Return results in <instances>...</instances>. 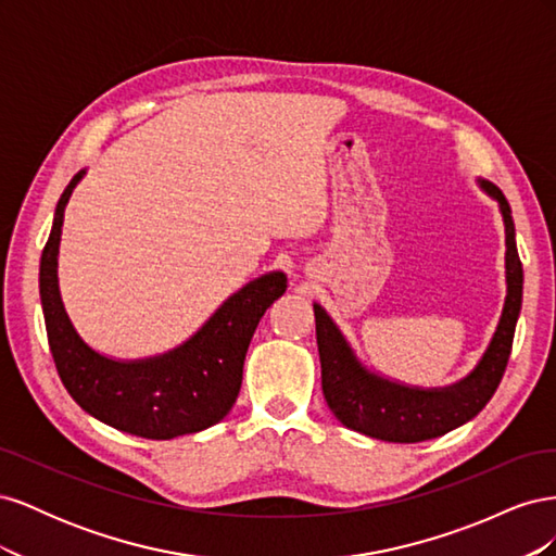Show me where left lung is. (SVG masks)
Here are the masks:
<instances>
[{
	"mask_svg": "<svg viewBox=\"0 0 556 556\" xmlns=\"http://www.w3.org/2000/svg\"><path fill=\"white\" fill-rule=\"evenodd\" d=\"M480 188L498 201L506 225V282L508 294L498 327L482 359L464 380L450 387H408L392 382L368 368L355 357L341 329L333 325L327 311L313 304L319 364H323V392L327 406L341 422L371 439L387 443H419L462 427L476 417L496 392L506 374L513 350L515 325L521 308V262L515 243V223L508 199L490 180H478Z\"/></svg>",
	"mask_w": 556,
	"mask_h": 556,
	"instance_id": "obj_1",
	"label": "left lung"
}]
</instances>
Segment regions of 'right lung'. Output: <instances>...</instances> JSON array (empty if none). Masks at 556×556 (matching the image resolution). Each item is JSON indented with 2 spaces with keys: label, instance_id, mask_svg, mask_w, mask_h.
<instances>
[{
  "label": "right lung",
  "instance_id": "1",
  "mask_svg": "<svg viewBox=\"0 0 556 556\" xmlns=\"http://www.w3.org/2000/svg\"><path fill=\"white\" fill-rule=\"evenodd\" d=\"M83 176L86 172H78L58 201L39 268L48 345L62 384L83 410L117 431L153 441L204 431L237 401L252 333L266 308L288 290V276L271 271L250 280L190 341L164 355L134 362L99 355L74 329L58 285L64 208Z\"/></svg>",
  "mask_w": 556,
  "mask_h": 556
}]
</instances>
